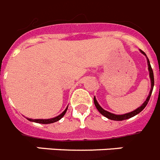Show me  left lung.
Instances as JSON below:
<instances>
[{
  "label": "left lung",
  "instance_id": "8db88e82",
  "mask_svg": "<svg viewBox=\"0 0 160 160\" xmlns=\"http://www.w3.org/2000/svg\"><path fill=\"white\" fill-rule=\"evenodd\" d=\"M140 51H141L142 53L143 54V55H146V54L144 53L143 51H142V50H140ZM146 56H147V55H146ZM147 63H148V69H149V72H150V78H151V92H150L149 96H148V97L147 98V100H146L145 102H144V103L142 104L141 106L138 107V109H135V110H134V111H132V112H130V113H126V114H123V115H116V114H113V113H109V112H108V111H106V110H105V109H102V108L100 106L99 104H98V102L97 101V100H96L95 97H94L93 101H94V104H95V106L97 107V109H98V111H99L100 113L103 115V116L106 117L107 118L110 119V120H114V121L126 120V119L130 118H132V117L135 116V115H137L138 113H139L140 112L143 110L144 108L147 106V103H148V101H149V100H150V97H151V92H152V90H153V87H154L153 70H152V68H151V64H150V61L147 57Z\"/></svg>",
  "mask_w": 160,
  "mask_h": 160
}]
</instances>
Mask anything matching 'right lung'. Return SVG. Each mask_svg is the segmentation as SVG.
Instances as JSON below:
<instances>
[{
	"instance_id": "right-lung-1",
	"label": "right lung",
	"mask_w": 160,
	"mask_h": 160,
	"mask_svg": "<svg viewBox=\"0 0 160 160\" xmlns=\"http://www.w3.org/2000/svg\"><path fill=\"white\" fill-rule=\"evenodd\" d=\"M67 109H68V107L66 108L64 111H63V113L59 114V116L55 117L54 118H51V119H30V118H27L29 121H31V122H37V123H41V124H50V123H53V122H57V121L60 120L63 116H64L65 113L67 112Z\"/></svg>"
}]
</instances>
